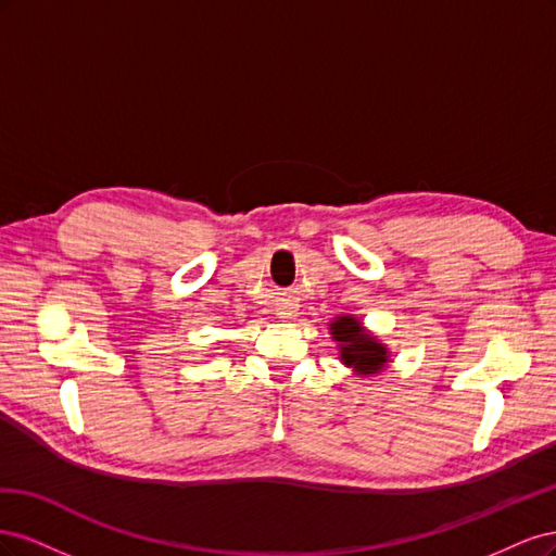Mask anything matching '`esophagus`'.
I'll return each mask as SVG.
<instances>
[{
	"mask_svg": "<svg viewBox=\"0 0 556 556\" xmlns=\"http://www.w3.org/2000/svg\"><path fill=\"white\" fill-rule=\"evenodd\" d=\"M278 311H280V315H285V317L294 315V308H292V306H282V308H278Z\"/></svg>",
	"mask_w": 556,
	"mask_h": 556,
	"instance_id": "34e87169",
	"label": "esophagus"
}]
</instances>
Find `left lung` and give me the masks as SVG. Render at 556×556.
I'll list each match as a JSON object with an SVG mask.
<instances>
[{"instance_id":"obj_1","label":"left lung","mask_w":556,"mask_h":556,"mask_svg":"<svg viewBox=\"0 0 556 556\" xmlns=\"http://www.w3.org/2000/svg\"><path fill=\"white\" fill-rule=\"evenodd\" d=\"M333 341L341 343V359L345 366H352L362 376H371L382 371L387 362V350L374 339L364 333L359 319L355 317H339L331 325Z\"/></svg>"}]
</instances>
